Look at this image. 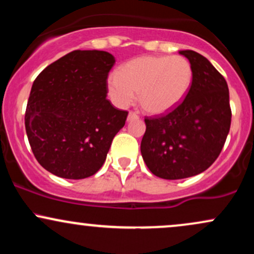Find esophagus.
<instances>
[{"label": "esophagus", "instance_id": "esophagus-1", "mask_svg": "<svg viewBox=\"0 0 254 254\" xmlns=\"http://www.w3.org/2000/svg\"><path fill=\"white\" fill-rule=\"evenodd\" d=\"M137 118H138V116H137L135 112H129V115H127V122H131V121H133V119H137Z\"/></svg>", "mask_w": 254, "mask_h": 254}]
</instances>
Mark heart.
I'll return each mask as SVG.
<instances>
[{
  "instance_id": "obj_1",
  "label": "heart",
  "mask_w": 254,
  "mask_h": 254,
  "mask_svg": "<svg viewBox=\"0 0 254 254\" xmlns=\"http://www.w3.org/2000/svg\"><path fill=\"white\" fill-rule=\"evenodd\" d=\"M192 64L183 56H141L107 78V94L119 109L135 100L147 113L161 116L185 100L193 83Z\"/></svg>"
}]
</instances>
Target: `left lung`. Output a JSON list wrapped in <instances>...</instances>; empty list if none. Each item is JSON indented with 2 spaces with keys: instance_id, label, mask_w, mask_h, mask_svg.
<instances>
[{
  "instance_id": "obj_1",
  "label": "left lung",
  "mask_w": 254,
  "mask_h": 254,
  "mask_svg": "<svg viewBox=\"0 0 254 254\" xmlns=\"http://www.w3.org/2000/svg\"><path fill=\"white\" fill-rule=\"evenodd\" d=\"M194 77L190 93L164 117L147 118L141 154L153 174L177 180L208 170L220 155L232 121L228 84L205 57L180 50Z\"/></svg>"
}]
</instances>
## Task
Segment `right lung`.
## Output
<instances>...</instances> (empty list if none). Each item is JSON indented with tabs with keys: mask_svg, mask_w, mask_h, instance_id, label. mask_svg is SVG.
<instances>
[{
	"mask_svg": "<svg viewBox=\"0 0 254 254\" xmlns=\"http://www.w3.org/2000/svg\"><path fill=\"white\" fill-rule=\"evenodd\" d=\"M116 58L106 51L76 50L46 66L30 93L25 115L37 161L55 176L84 179L100 170L127 112L106 99Z\"/></svg>",
	"mask_w": 254,
	"mask_h": 254,
	"instance_id": "add662e5",
	"label": "right lung"
}]
</instances>
